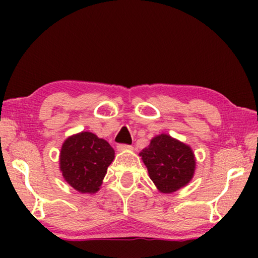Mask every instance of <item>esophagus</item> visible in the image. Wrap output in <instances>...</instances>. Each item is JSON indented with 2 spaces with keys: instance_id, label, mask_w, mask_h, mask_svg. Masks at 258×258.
<instances>
[{
  "instance_id": "esophagus-1",
  "label": "esophagus",
  "mask_w": 258,
  "mask_h": 258,
  "mask_svg": "<svg viewBox=\"0 0 258 258\" xmlns=\"http://www.w3.org/2000/svg\"><path fill=\"white\" fill-rule=\"evenodd\" d=\"M132 146H129V144H117V147H116V149L117 151H125V150H129L132 149Z\"/></svg>"
}]
</instances>
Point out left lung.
<instances>
[{"label":"left lung","instance_id":"1","mask_svg":"<svg viewBox=\"0 0 258 258\" xmlns=\"http://www.w3.org/2000/svg\"><path fill=\"white\" fill-rule=\"evenodd\" d=\"M151 181L162 192H174L188 184L195 171V156L189 146L162 134L140 153Z\"/></svg>","mask_w":258,"mask_h":258}]
</instances>
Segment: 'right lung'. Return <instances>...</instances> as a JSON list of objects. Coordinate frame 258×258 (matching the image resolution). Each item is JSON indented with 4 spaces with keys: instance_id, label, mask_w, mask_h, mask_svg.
Returning a JSON list of instances; mask_svg holds the SVG:
<instances>
[{
    "instance_id": "obj_1",
    "label": "right lung",
    "mask_w": 258,
    "mask_h": 258,
    "mask_svg": "<svg viewBox=\"0 0 258 258\" xmlns=\"http://www.w3.org/2000/svg\"><path fill=\"white\" fill-rule=\"evenodd\" d=\"M115 157L107 141L83 132L66 140L59 155L63 177L80 192H96Z\"/></svg>"
}]
</instances>
